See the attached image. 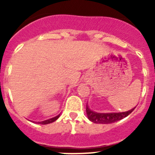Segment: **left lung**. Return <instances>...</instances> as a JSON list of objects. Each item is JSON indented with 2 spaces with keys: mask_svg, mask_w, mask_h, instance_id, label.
<instances>
[{
  "mask_svg": "<svg viewBox=\"0 0 155 155\" xmlns=\"http://www.w3.org/2000/svg\"><path fill=\"white\" fill-rule=\"evenodd\" d=\"M135 108L124 112H118V113H97L92 112L86 106V113L87 118L92 122L96 124H111L120 121L124 118L129 115Z\"/></svg>",
  "mask_w": 155,
  "mask_h": 155,
  "instance_id": "1",
  "label": "left lung"
}]
</instances>
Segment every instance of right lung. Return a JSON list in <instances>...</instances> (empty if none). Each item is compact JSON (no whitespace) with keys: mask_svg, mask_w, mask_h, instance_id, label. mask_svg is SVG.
Returning a JSON list of instances; mask_svg holds the SVG:
<instances>
[{"mask_svg":"<svg viewBox=\"0 0 155 155\" xmlns=\"http://www.w3.org/2000/svg\"><path fill=\"white\" fill-rule=\"evenodd\" d=\"M59 116H60V115H57V116L54 117V118H50V119H48V120H46V121H40V122H37V124H50V123H52V122H54V121H56V120H57L58 118H59Z\"/></svg>","mask_w":155,"mask_h":155,"instance_id":"obj_1","label":"right lung"}]
</instances>
